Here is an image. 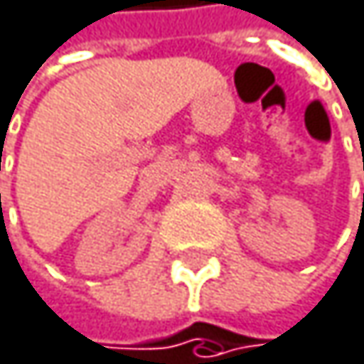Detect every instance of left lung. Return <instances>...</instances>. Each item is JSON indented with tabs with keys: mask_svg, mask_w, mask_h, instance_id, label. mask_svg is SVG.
I'll return each mask as SVG.
<instances>
[{
	"mask_svg": "<svg viewBox=\"0 0 364 364\" xmlns=\"http://www.w3.org/2000/svg\"><path fill=\"white\" fill-rule=\"evenodd\" d=\"M363 203H364V195H363Z\"/></svg>",
	"mask_w": 364,
	"mask_h": 364,
	"instance_id": "1",
	"label": "left lung"
}]
</instances>
